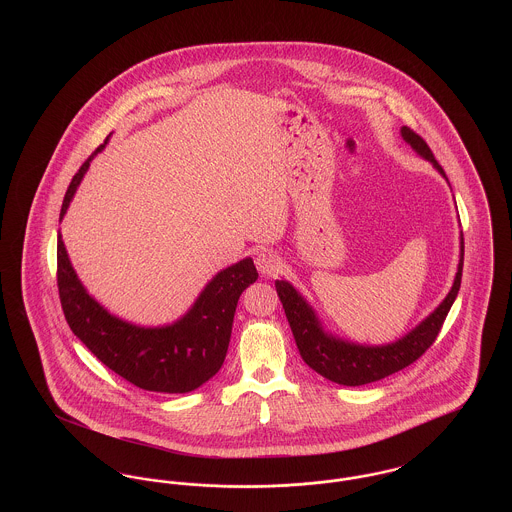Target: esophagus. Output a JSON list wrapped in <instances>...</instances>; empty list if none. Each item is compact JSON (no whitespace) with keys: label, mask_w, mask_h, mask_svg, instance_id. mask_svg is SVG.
Segmentation results:
<instances>
[{"label":"esophagus","mask_w":512,"mask_h":512,"mask_svg":"<svg viewBox=\"0 0 512 512\" xmlns=\"http://www.w3.org/2000/svg\"><path fill=\"white\" fill-rule=\"evenodd\" d=\"M255 265L259 268V272L263 276H274L278 270H280V259L276 253L272 251H261L257 257H255Z\"/></svg>","instance_id":"1"}]
</instances>
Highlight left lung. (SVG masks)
<instances>
[{
	"label": "left lung",
	"mask_w": 512,
	"mask_h": 512,
	"mask_svg": "<svg viewBox=\"0 0 512 512\" xmlns=\"http://www.w3.org/2000/svg\"><path fill=\"white\" fill-rule=\"evenodd\" d=\"M401 136L420 157L430 161L438 169L439 174L445 176V171L436 161L432 149L414 130L409 126H403ZM463 263L464 238L461 234V261H459L451 292L447 293V297L439 303L438 309L430 317L424 318L407 336L388 345H359V343L340 340L322 330L317 313L299 295L292 284H288L286 280H276V292L282 301L286 318L290 322L301 359L320 376L336 384L365 386L411 365L436 341L445 317L461 288Z\"/></svg>",
	"instance_id": "left-lung-1"
}]
</instances>
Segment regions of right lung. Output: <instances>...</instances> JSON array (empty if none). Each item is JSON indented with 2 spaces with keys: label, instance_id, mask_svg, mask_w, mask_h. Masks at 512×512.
Returning a JSON list of instances; mask_svg holds the SVG:
<instances>
[{
  "label": "right lung",
  "instance_id": "obj_1",
  "mask_svg": "<svg viewBox=\"0 0 512 512\" xmlns=\"http://www.w3.org/2000/svg\"><path fill=\"white\" fill-rule=\"evenodd\" d=\"M107 140L74 174L61 205V219L92 159ZM257 278V268L247 257L220 270L180 320L169 326L144 328L113 317L86 292L69 261L61 234L57 236V288L74 336L103 365L142 390L186 393L213 378L228 351L238 299Z\"/></svg>",
  "mask_w": 512,
  "mask_h": 512
}]
</instances>
